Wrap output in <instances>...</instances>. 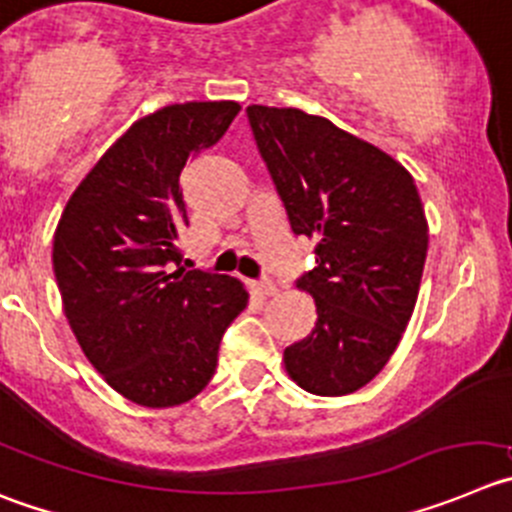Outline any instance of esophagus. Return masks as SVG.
<instances>
[{"label":"esophagus","mask_w":512,"mask_h":512,"mask_svg":"<svg viewBox=\"0 0 512 512\" xmlns=\"http://www.w3.org/2000/svg\"><path fill=\"white\" fill-rule=\"evenodd\" d=\"M252 290H255L257 295H265V298L278 295V285L272 283V280H257V283H252Z\"/></svg>","instance_id":"obj_1"}]
</instances>
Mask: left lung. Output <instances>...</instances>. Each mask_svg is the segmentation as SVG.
I'll return each instance as SVG.
<instances>
[{
    "label": "left lung",
    "instance_id": "8db88e82",
    "mask_svg": "<svg viewBox=\"0 0 512 512\" xmlns=\"http://www.w3.org/2000/svg\"><path fill=\"white\" fill-rule=\"evenodd\" d=\"M252 136L295 234L315 240L298 280L315 326L285 348V371L318 396L353 394L386 366L417 305L429 227L399 161L298 108H247Z\"/></svg>",
    "mask_w": 512,
    "mask_h": 512
}]
</instances>
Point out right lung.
Masks as SVG:
<instances>
[{
  "label": "right lung",
  "mask_w": 512,
  "mask_h": 512,
  "mask_svg": "<svg viewBox=\"0 0 512 512\" xmlns=\"http://www.w3.org/2000/svg\"><path fill=\"white\" fill-rule=\"evenodd\" d=\"M240 113L234 100L176 103L133 123L73 191L52 242L62 308L103 379L151 409L194 399L245 310L229 275L181 267V171Z\"/></svg>",
  "instance_id": "obj_1"
}]
</instances>
